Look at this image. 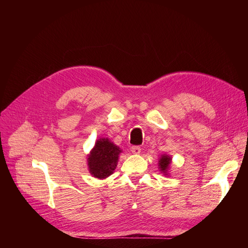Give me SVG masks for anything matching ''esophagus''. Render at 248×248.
I'll return each mask as SVG.
<instances>
[{
  "label": "esophagus",
  "mask_w": 248,
  "mask_h": 248,
  "mask_svg": "<svg viewBox=\"0 0 248 248\" xmlns=\"http://www.w3.org/2000/svg\"><path fill=\"white\" fill-rule=\"evenodd\" d=\"M140 146H132L131 147V151H132V154L134 155H139L140 154Z\"/></svg>",
  "instance_id": "1"
}]
</instances>
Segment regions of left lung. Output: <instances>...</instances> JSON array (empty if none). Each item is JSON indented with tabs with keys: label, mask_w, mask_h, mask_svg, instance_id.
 Masks as SVG:
<instances>
[{
	"label": "left lung",
	"mask_w": 248,
	"mask_h": 248,
	"mask_svg": "<svg viewBox=\"0 0 248 248\" xmlns=\"http://www.w3.org/2000/svg\"><path fill=\"white\" fill-rule=\"evenodd\" d=\"M170 156H167V155H163L161 159H160V168H161V170H163V171H165L166 170H167V167L170 166Z\"/></svg>",
	"instance_id": "left-lung-1"
}]
</instances>
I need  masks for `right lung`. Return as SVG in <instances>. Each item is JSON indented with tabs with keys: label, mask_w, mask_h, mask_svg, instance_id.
I'll return each mask as SVG.
<instances>
[{
	"label": "right lung",
	"mask_w": 248,
	"mask_h": 248,
	"mask_svg": "<svg viewBox=\"0 0 248 248\" xmlns=\"http://www.w3.org/2000/svg\"><path fill=\"white\" fill-rule=\"evenodd\" d=\"M121 150L108 139L97 140L91 155H88V168L92 175L99 179L110 176L118 163V155Z\"/></svg>",
	"instance_id": "right-lung-1"
}]
</instances>
